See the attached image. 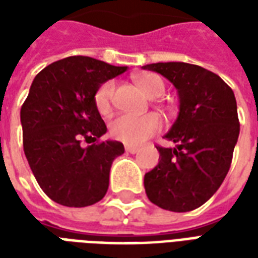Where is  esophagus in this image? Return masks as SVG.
I'll use <instances>...</instances> for the list:
<instances>
[{
	"label": "esophagus",
	"mask_w": 258,
	"mask_h": 258,
	"mask_svg": "<svg viewBox=\"0 0 258 258\" xmlns=\"http://www.w3.org/2000/svg\"><path fill=\"white\" fill-rule=\"evenodd\" d=\"M125 151L128 152V153H133V155H134V153H138V151H140V149H138V148H135V146L125 145Z\"/></svg>",
	"instance_id": "34e87169"
}]
</instances>
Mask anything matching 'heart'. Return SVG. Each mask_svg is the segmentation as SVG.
I'll use <instances>...</instances> for the list:
<instances>
[{
	"mask_svg": "<svg viewBox=\"0 0 258 258\" xmlns=\"http://www.w3.org/2000/svg\"><path fill=\"white\" fill-rule=\"evenodd\" d=\"M140 90L148 98H157L164 91V83L157 74H144L135 80ZM113 92L114 83L106 81L98 87L94 95L95 107L99 114L109 116L113 110ZM163 121L156 113H148L144 116L123 114L114 118L110 124V134L114 140L127 145H141L151 137L162 131Z\"/></svg>",
	"mask_w": 258,
	"mask_h": 258,
	"instance_id": "obj_1",
	"label": "heart"
}]
</instances>
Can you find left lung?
<instances>
[{
  "instance_id": "obj_1",
  "label": "left lung",
  "mask_w": 258,
  "mask_h": 258,
  "mask_svg": "<svg viewBox=\"0 0 258 258\" xmlns=\"http://www.w3.org/2000/svg\"><path fill=\"white\" fill-rule=\"evenodd\" d=\"M170 80L178 91L179 113L164 138L175 148L156 146L159 164L145 174L148 199L164 210L198 209L221 186L238 142L233 91L207 69L184 62L144 66Z\"/></svg>"
}]
</instances>
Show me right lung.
<instances>
[{"mask_svg": "<svg viewBox=\"0 0 258 258\" xmlns=\"http://www.w3.org/2000/svg\"><path fill=\"white\" fill-rule=\"evenodd\" d=\"M125 70L90 56H69L48 64L31 83L20 109L23 149L40 188L59 205L85 207L106 195L112 163L124 146L101 141L107 128L94 95ZM83 140L90 145L83 147Z\"/></svg>", "mask_w": 258, "mask_h": 258, "instance_id": "right-lung-1", "label": "right lung"}]
</instances>
